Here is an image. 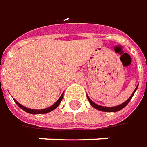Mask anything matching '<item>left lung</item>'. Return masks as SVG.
<instances>
[{"mask_svg":"<svg viewBox=\"0 0 147 147\" xmlns=\"http://www.w3.org/2000/svg\"><path fill=\"white\" fill-rule=\"evenodd\" d=\"M138 89V86L135 88V90H134V91L133 92V94H132V95L129 97V98L127 100V101H126L124 103H122V105H119V106H114V107H106V106H98V105H97V104H95L94 102H92L91 101V99L87 96V98H88V100H89V102H90V105L93 107H94L95 109H98V110H101V111H104V112H116V111H119V110H121L122 109H123L125 106L128 104V103L129 102V101L131 100V98H132V97L134 96V94L135 93V91H136V90Z\"/></svg>","mask_w":147,"mask_h":147,"instance_id":"8db88e82","label":"left lung"}]
</instances>
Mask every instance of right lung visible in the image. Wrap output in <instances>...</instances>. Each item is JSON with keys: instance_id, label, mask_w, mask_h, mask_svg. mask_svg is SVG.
Here are the masks:
<instances>
[{"instance_id": "obj_1", "label": "right lung", "mask_w": 147, "mask_h": 147, "mask_svg": "<svg viewBox=\"0 0 147 147\" xmlns=\"http://www.w3.org/2000/svg\"><path fill=\"white\" fill-rule=\"evenodd\" d=\"M63 98V94H61L59 99L56 102L54 103L53 106H51L50 107H48V108H45V109H42V110H32V109H29V108H26L25 106H23L22 105H21L20 103H18L16 100H14L15 101V102L16 104L18 105L21 109H22L23 110H25V112H27V113H29V114H46V113H49V112H50V111H52L54 109H56L57 106H59V104L61 102V100Z\"/></svg>"}]
</instances>
